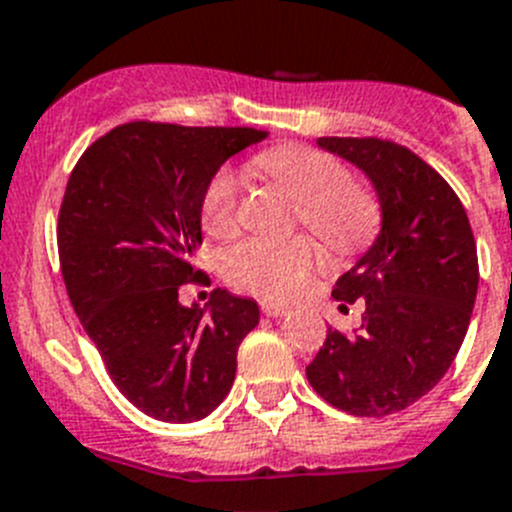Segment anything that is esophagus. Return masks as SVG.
I'll list each match as a JSON object with an SVG mask.
<instances>
[{"instance_id": "1", "label": "esophagus", "mask_w": 512, "mask_h": 512, "mask_svg": "<svg viewBox=\"0 0 512 512\" xmlns=\"http://www.w3.org/2000/svg\"><path fill=\"white\" fill-rule=\"evenodd\" d=\"M260 310L265 315H270V318H283V315L290 313L288 305H285V303H272V300H262Z\"/></svg>"}]
</instances>
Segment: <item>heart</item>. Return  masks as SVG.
Segmentation results:
<instances>
[{"instance_id":"b5f03b06","label":"heart","mask_w":512,"mask_h":512,"mask_svg":"<svg viewBox=\"0 0 512 512\" xmlns=\"http://www.w3.org/2000/svg\"><path fill=\"white\" fill-rule=\"evenodd\" d=\"M255 164L298 202L300 222L331 250L353 252L374 237L379 227L374 191L353 181L336 156L308 146H278L257 156ZM199 219L214 240H227L240 229V176L232 169H219L204 186ZM318 262L321 255L305 237L288 242L252 237L229 250L224 275L234 288L290 298L305 288Z\"/></svg>"}]
</instances>
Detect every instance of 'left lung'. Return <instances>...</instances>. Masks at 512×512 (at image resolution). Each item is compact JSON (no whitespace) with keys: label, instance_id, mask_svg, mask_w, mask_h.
<instances>
[{"label":"left lung","instance_id":"1","mask_svg":"<svg viewBox=\"0 0 512 512\" xmlns=\"http://www.w3.org/2000/svg\"><path fill=\"white\" fill-rule=\"evenodd\" d=\"M364 171L381 204V232L341 275V308L361 300L364 323L328 331L305 369L328 404L386 417L422 399L455 361L477 295V247L452 186L414 151L384 138H318Z\"/></svg>","mask_w":512,"mask_h":512}]
</instances>
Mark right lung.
<instances>
[{"mask_svg":"<svg viewBox=\"0 0 512 512\" xmlns=\"http://www.w3.org/2000/svg\"><path fill=\"white\" fill-rule=\"evenodd\" d=\"M257 128H191L133 121L85 148L57 217L70 303L113 384L148 417L199 422L222 404L237 348L260 323L255 300L212 290L184 308L179 290L204 283V186Z\"/></svg>","mask_w":512,"mask_h":512,"instance_id":"1","label":"right lung"}]
</instances>
